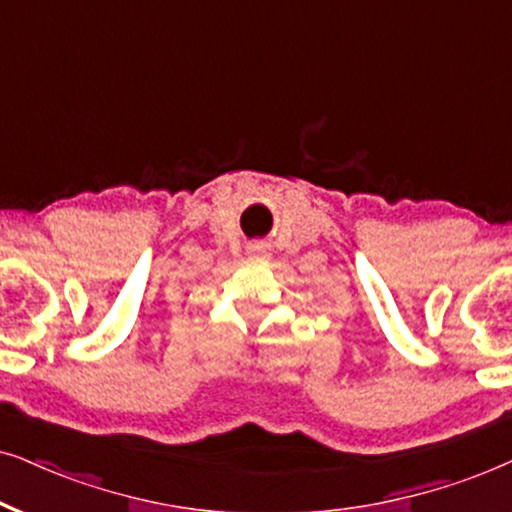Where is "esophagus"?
Masks as SVG:
<instances>
[{
	"label": "esophagus",
	"mask_w": 512,
	"mask_h": 512,
	"mask_svg": "<svg viewBox=\"0 0 512 512\" xmlns=\"http://www.w3.org/2000/svg\"><path fill=\"white\" fill-rule=\"evenodd\" d=\"M248 255H250V257H267V245L252 243L250 248H248Z\"/></svg>",
	"instance_id": "34e87169"
}]
</instances>
